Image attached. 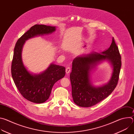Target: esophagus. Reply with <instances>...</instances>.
<instances>
[{
    "instance_id": "1",
    "label": "esophagus",
    "mask_w": 134,
    "mask_h": 134,
    "mask_svg": "<svg viewBox=\"0 0 134 134\" xmlns=\"http://www.w3.org/2000/svg\"><path fill=\"white\" fill-rule=\"evenodd\" d=\"M70 71V68L69 67H68L66 68V74H69Z\"/></svg>"
}]
</instances>
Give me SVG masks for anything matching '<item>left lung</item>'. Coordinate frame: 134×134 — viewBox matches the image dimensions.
Returning <instances> with one entry per match:
<instances>
[{"label": "left lung", "mask_w": 134, "mask_h": 134, "mask_svg": "<svg viewBox=\"0 0 134 134\" xmlns=\"http://www.w3.org/2000/svg\"><path fill=\"white\" fill-rule=\"evenodd\" d=\"M108 60L113 67L109 82L101 87L92 86L89 80L90 70L97 63ZM121 55L112 38L110 48L101 53L96 52L76 57L72 63L70 79L74 103L82 107H90L99 103L113 92L117 85L121 66Z\"/></svg>", "instance_id": "obj_1"}]
</instances>
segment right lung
I'll return each instance as SVG.
<instances>
[{"instance_id": "1", "label": "right lung", "mask_w": 134, "mask_h": 134, "mask_svg": "<svg viewBox=\"0 0 134 134\" xmlns=\"http://www.w3.org/2000/svg\"><path fill=\"white\" fill-rule=\"evenodd\" d=\"M55 30L53 26L34 25L19 38L14 48L11 66L13 81L22 96L33 103H43L49 99L54 83L65 76V68L51 64L43 72L32 75L23 64L21 57L22 47L25 41L29 39L36 35L51 33Z\"/></svg>"}]
</instances>
